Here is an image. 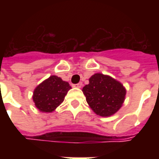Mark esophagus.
Segmentation results:
<instances>
[{"mask_svg": "<svg viewBox=\"0 0 159 159\" xmlns=\"http://www.w3.org/2000/svg\"><path fill=\"white\" fill-rule=\"evenodd\" d=\"M73 86L75 87V88H78V89H80V88H82V86H83V83H77V84H74Z\"/></svg>", "mask_w": 159, "mask_h": 159, "instance_id": "obj_1", "label": "esophagus"}]
</instances>
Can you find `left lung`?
<instances>
[{
	"label": "left lung",
	"mask_w": 159,
	"mask_h": 159,
	"mask_svg": "<svg viewBox=\"0 0 159 159\" xmlns=\"http://www.w3.org/2000/svg\"><path fill=\"white\" fill-rule=\"evenodd\" d=\"M83 94L91 109L101 117H110L123 106L126 89L111 76L95 73L89 83L83 88Z\"/></svg>",
	"instance_id": "1"
}]
</instances>
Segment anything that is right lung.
Listing matches in <instances>:
<instances>
[{
  "mask_svg": "<svg viewBox=\"0 0 159 159\" xmlns=\"http://www.w3.org/2000/svg\"><path fill=\"white\" fill-rule=\"evenodd\" d=\"M70 89L69 83L59 76H49L35 89L33 101L40 111L52 112L64 101Z\"/></svg>",
  "mask_w": 159,
  "mask_h": 159,
  "instance_id": "right-lung-1",
  "label": "right lung"
}]
</instances>
